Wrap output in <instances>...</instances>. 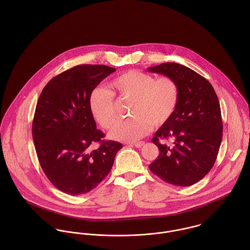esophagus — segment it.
<instances>
[{
    "instance_id": "1",
    "label": "esophagus",
    "mask_w": 250,
    "mask_h": 250,
    "mask_svg": "<svg viewBox=\"0 0 250 250\" xmlns=\"http://www.w3.org/2000/svg\"><path fill=\"white\" fill-rule=\"evenodd\" d=\"M143 144H144L143 142H138V143H133V145H134L135 147H137V148H141V147H143Z\"/></svg>"
}]
</instances>
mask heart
<instances>
[{"mask_svg":"<svg viewBox=\"0 0 250 250\" xmlns=\"http://www.w3.org/2000/svg\"><path fill=\"white\" fill-rule=\"evenodd\" d=\"M108 91L97 87L89 95L88 108L93 119L104 129H111L117 120L113 96L130 100L128 119L118 123L109 138L121 142H136L147 135L153 125L167 124L173 116L179 103V86L167 76L155 79L139 70L122 73L109 82Z\"/></svg>","mask_w":250,"mask_h":250,"instance_id":"1","label":"heart"}]
</instances>
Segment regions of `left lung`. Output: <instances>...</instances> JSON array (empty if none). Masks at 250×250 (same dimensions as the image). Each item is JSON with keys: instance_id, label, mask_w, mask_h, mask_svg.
Instances as JSON below:
<instances>
[{"instance_id": "left-lung-1", "label": "left lung", "mask_w": 250, "mask_h": 250, "mask_svg": "<svg viewBox=\"0 0 250 250\" xmlns=\"http://www.w3.org/2000/svg\"><path fill=\"white\" fill-rule=\"evenodd\" d=\"M147 70L175 80L180 92L173 116L152 139L160 156L149 168L167 183L191 186L211 170L220 147L222 119L217 96L205 78L182 64L166 62ZM160 138H172L174 144L162 145Z\"/></svg>"}]
</instances>
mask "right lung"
I'll return each mask as SVG.
<instances>
[{"instance_id": "right-lung-1", "label": "right lung", "mask_w": 250, "mask_h": 250, "mask_svg": "<svg viewBox=\"0 0 250 250\" xmlns=\"http://www.w3.org/2000/svg\"><path fill=\"white\" fill-rule=\"evenodd\" d=\"M115 68L82 64L61 73L43 88L36 104L33 139L50 182L70 195L90 191L109 173L117 142H105L88 108L92 90ZM94 142L99 148L90 151Z\"/></svg>"}]
</instances>
